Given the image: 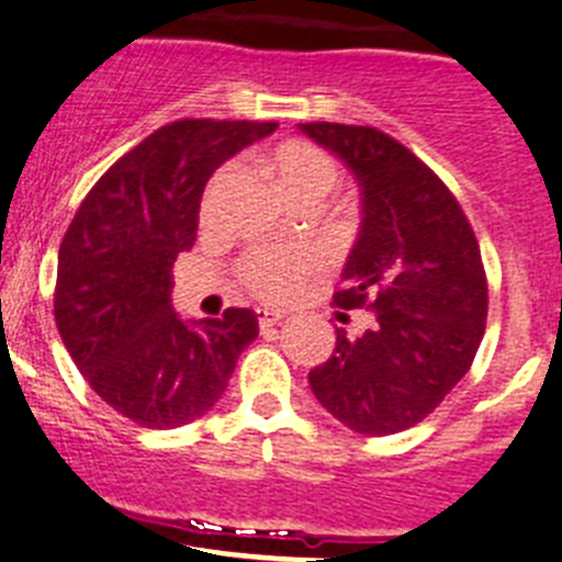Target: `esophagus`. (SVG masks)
<instances>
[{"instance_id": "1", "label": "esophagus", "mask_w": 562, "mask_h": 562, "mask_svg": "<svg viewBox=\"0 0 562 562\" xmlns=\"http://www.w3.org/2000/svg\"><path fill=\"white\" fill-rule=\"evenodd\" d=\"M257 322H260V330H271V327H277L282 322V313L277 311H257Z\"/></svg>"}]
</instances>
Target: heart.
<instances>
[{
  "label": "heart",
  "instance_id": "obj_1",
  "mask_svg": "<svg viewBox=\"0 0 562 562\" xmlns=\"http://www.w3.org/2000/svg\"><path fill=\"white\" fill-rule=\"evenodd\" d=\"M262 165L277 179L282 193L300 210H311L318 201L336 190L341 179L338 161L307 139H282L274 148L266 150ZM229 170H218L206 184L201 215L212 218L224 193ZM318 269V255L311 246H291V249H251L237 262V277L255 293L257 300L280 302L291 296L302 282Z\"/></svg>",
  "mask_w": 562,
  "mask_h": 562
}]
</instances>
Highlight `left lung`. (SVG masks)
I'll return each instance as SVG.
<instances>
[{
  "mask_svg": "<svg viewBox=\"0 0 562 562\" xmlns=\"http://www.w3.org/2000/svg\"><path fill=\"white\" fill-rule=\"evenodd\" d=\"M300 128L361 181V235L333 305L375 313L363 336L336 330V350L307 381L352 431H406L445 401L479 352L487 322L479 240L457 195L394 136L372 125Z\"/></svg>",
  "mask_w": 562,
  "mask_h": 562,
  "instance_id": "left-lung-1",
  "label": "left lung"
}]
</instances>
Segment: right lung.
Wrapping results in <instances>:
<instances>
[{"label": "right lung", "mask_w": 562, "mask_h": 562, "mask_svg": "<svg viewBox=\"0 0 562 562\" xmlns=\"http://www.w3.org/2000/svg\"><path fill=\"white\" fill-rule=\"evenodd\" d=\"M277 123L184 117L120 156L80 201L58 249L55 325L86 383L143 428H176L226 392L257 313L184 325L173 262L193 249L201 193L221 161Z\"/></svg>", "instance_id": "1"}]
</instances>
